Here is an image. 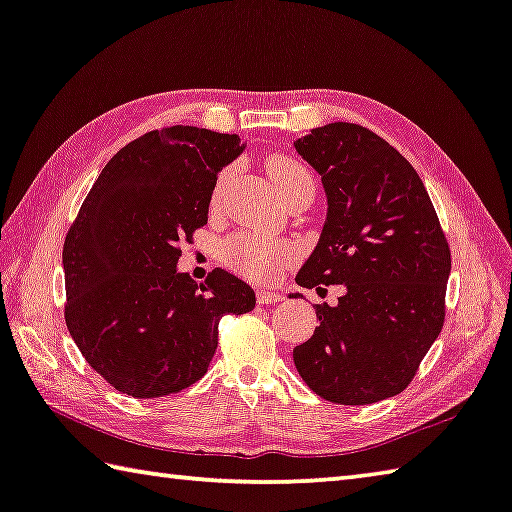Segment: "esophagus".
<instances>
[{
    "mask_svg": "<svg viewBox=\"0 0 512 512\" xmlns=\"http://www.w3.org/2000/svg\"><path fill=\"white\" fill-rule=\"evenodd\" d=\"M257 302L259 304H277V302H282V295L275 293V291H264V288H259Z\"/></svg>",
    "mask_w": 512,
    "mask_h": 512,
    "instance_id": "1",
    "label": "esophagus"
}]
</instances>
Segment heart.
<instances>
[{
    "mask_svg": "<svg viewBox=\"0 0 512 512\" xmlns=\"http://www.w3.org/2000/svg\"><path fill=\"white\" fill-rule=\"evenodd\" d=\"M266 172L271 176L273 185L286 201L297 194H313L315 197V179L309 167L302 161L293 159L288 154H271L266 159ZM232 176V167H224L217 174V181L212 185V206L219 203L226 185ZM297 250L295 244L284 239H268L255 232H237L221 244V259L232 271L248 277L255 282H273L284 268L295 264Z\"/></svg>",
    "mask_w": 512,
    "mask_h": 512,
    "instance_id": "1",
    "label": "heart"
}]
</instances>
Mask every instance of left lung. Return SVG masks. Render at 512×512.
Instances as JSON below:
<instances>
[{
    "label": "left lung",
    "mask_w": 512,
    "mask_h": 512,
    "mask_svg": "<svg viewBox=\"0 0 512 512\" xmlns=\"http://www.w3.org/2000/svg\"><path fill=\"white\" fill-rule=\"evenodd\" d=\"M320 172L329 212L295 282L340 284L338 306L315 304L320 327L293 349L306 385L329 403L401 394L439 338L452 255L421 176L385 138L329 123L297 138Z\"/></svg>",
    "instance_id": "1"
}]
</instances>
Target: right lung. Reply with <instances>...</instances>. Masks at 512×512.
<instances>
[{
	"label": "right lung",
	"mask_w": 512,
	"mask_h": 512,
	"mask_svg": "<svg viewBox=\"0 0 512 512\" xmlns=\"http://www.w3.org/2000/svg\"><path fill=\"white\" fill-rule=\"evenodd\" d=\"M244 145L237 134L161 127L111 156L64 237V322L82 356L134 398H159L206 374L219 320L255 309L224 268L197 284L176 273L183 241L208 224L212 185Z\"/></svg>",
	"instance_id": "1"
}]
</instances>
